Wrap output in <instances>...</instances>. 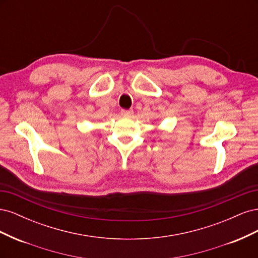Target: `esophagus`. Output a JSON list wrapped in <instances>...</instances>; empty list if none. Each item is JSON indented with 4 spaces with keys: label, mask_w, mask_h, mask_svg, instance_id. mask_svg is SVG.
Here are the masks:
<instances>
[{
    "label": "esophagus",
    "mask_w": 258,
    "mask_h": 258,
    "mask_svg": "<svg viewBox=\"0 0 258 258\" xmlns=\"http://www.w3.org/2000/svg\"><path fill=\"white\" fill-rule=\"evenodd\" d=\"M120 114L122 116H131L132 114H134V111H132V110H121Z\"/></svg>",
    "instance_id": "1"
}]
</instances>
